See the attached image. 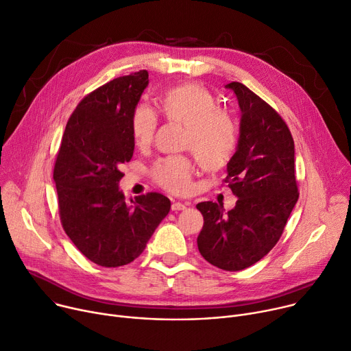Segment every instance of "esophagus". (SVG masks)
Returning a JSON list of instances; mask_svg holds the SVG:
<instances>
[{
    "instance_id": "34e87169",
    "label": "esophagus",
    "mask_w": 351,
    "mask_h": 351,
    "mask_svg": "<svg viewBox=\"0 0 351 351\" xmlns=\"http://www.w3.org/2000/svg\"><path fill=\"white\" fill-rule=\"evenodd\" d=\"M171 208H172V211H180V210L186 208V204H183V203H173L171 206Z\"/></svg>"
}]
</instances>
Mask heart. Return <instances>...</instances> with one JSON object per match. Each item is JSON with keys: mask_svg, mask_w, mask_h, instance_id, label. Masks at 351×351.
<instances>
[{"mask_svg": "<svg viewBox=\"0 0 351 351\" xmlns=\"http://www.w3.org/2000/svg\"><path fill=\"white\" fill-rule=\"evenodd\" d=\"M162 116L183 125L184 149L192 151L202 169L217 172L232 159L238 130L232 116L217 106L214 95L199 84H182L165 90L158 99ZM156 116L140 104L132 114V134L137 147H147L156 130ZM152 179L165 190L183 195L190 189L192 164L184 156L159 159L151 169Z\"/></svg>", "mask_w": 351, "mask_h": 351, "instance_id": "heart-1", "label": "heart"}]
</instances>
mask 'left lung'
<instances>
[{
  "mask_svg": "<svg viewBox=\"0 0 351 351\" xmlns=\"http://www.w3.org/2000/svg\"><path fill=\"white\" fill-rule=\"evenodd\" d=\"M226 88L237 95L242 113L238 147L224 179L238 200L228 213L213 202L196 206L204 218L197 246L213 266L238 271L274 247L300 193L294 140L285 121L243 84Z\"/></svg>",
  "mask_w": 351,
  "mask_h": 351,
  "instance_id": "left-lung-1",
  "label": "left lung"
}]
</instances>
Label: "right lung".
Listing matches in <instances>:
<instances>
[{
    "instance_id": "obj_1",
    "label": "right lung",
    "mask_w": 351,
    "mask_h": 351,
    "mask_svg": "<svg viewBox=\"0 0 351 351\" xmlns=\"http://www.w3.org/2000/svg\"><path fill=\"white\" fill-rule=\"evenodd\" d=\"M147 85L141 70L88 93L70 116L56 158L61 226L85 258L104 267L138 258L171 210L161 193L127 204L119 189L120 164L134 151L132 114Z\"/></svg>"
}]
</instances>
